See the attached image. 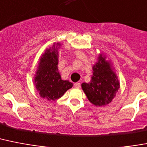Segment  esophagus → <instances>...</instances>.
Returning a JSON list of instances; mask_svg holds the SVG:
<instances>
[{
    "mask_svg": "<svg viewBox=\"0 0 147 147\" xmlns=\"http://www.w3.org/2000/svg\"><path fill=\"white\" fill-rule=\"evenodd\" d=\"M74 86H75V88H79L80 87H81V84H80V83H78V82H77V83H76V84H74Z\"/></svg>",
    "mask_w": 147,
    "mask_h": 147,
    "instance_id": "34e87169",
    "label": "esophagus"
}]
</instances>
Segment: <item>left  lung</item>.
Returning <instances> with one entry per match:
<instances>
[{
  "instance_id": "1",
  "label": "left lung",
  "mask_w": 147,
  "mask_h": 147,
  "mask_svg": "<svg viewBox=\"0 0 147 147\" xmlns=\"http://www.w3.org/2000/svg\"><path fill=\"white\" fill-rule=\"evenodd\" d=\"M98 61L93 65V76L89 83H82V88L88 100L96 107H104L113 101L120 83L112 63L105 55L100 53Z\"/></svg>"
}]
</instances>
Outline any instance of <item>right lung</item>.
Masks as SVG:
<instances>
[{
    "mask_svg": "<svg viewBox=\"0 0 147 147\" xmlns=\"http://www.w3.org/2000/svg\"><path fill=\"white\" fill-rule=\"evenodd\" d=\"M60 43H53V46L45 50L41 55L35 71L34 83L40 97L47 100H57L63 96L73 84L63 80L58 71V57Z\"/></svg>",
    "mask_w": 147,
    "mask_h": 147,
    "instance_id": "obj_1",
    "label": "right lung"
}]
</instances>
